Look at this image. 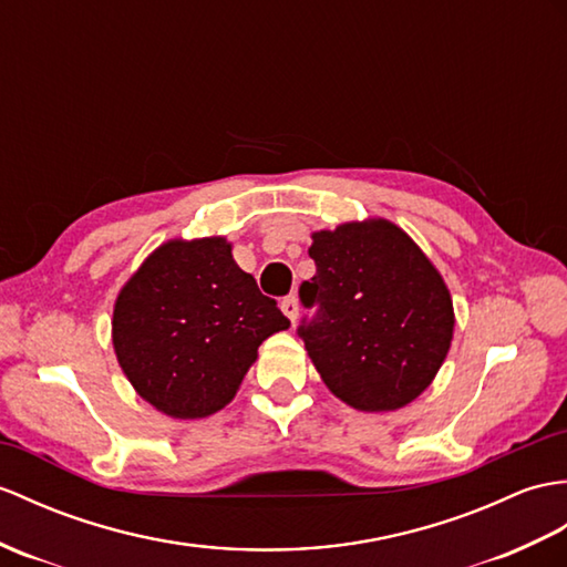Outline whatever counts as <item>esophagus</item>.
Masks as SVG:
<instances>
[{
	"mask_svg": "<svg viewBox=\"0 0 567 567\" xmlns=\"http://www.w3.org/2000/svg\"><path fill=\"white\" fill-rule=\"evenodd\" d=\"M280 309H282V313L287 316L289 321L297 323V319H299V301H297V297H285Z\"/></svg>",
	"mask_w": 567,
	"mask_h": 567,
	"instance_id": "34e87169",
	"label": "esophagus"
}]
</instances>
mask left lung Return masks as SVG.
<instances>
[{
  "label": "left lung",
  "instance_id": "left-lung-1",
  "mask_svg": "<svg viewBox=\"0 0 567 567\" xmlns=\"http://www.w3.org/2000/svg\"><path fill=\"white\" fill-rule=\"evenodd\" d=\"M309 256L316 275L299 297L319 313L299 336L328 391L362 413L413 403L454 338V305L440 270L381 217L313 231Z\"/></svg>",
  "mask_w": 567,
  "mask_h": 567
}]
</instances>
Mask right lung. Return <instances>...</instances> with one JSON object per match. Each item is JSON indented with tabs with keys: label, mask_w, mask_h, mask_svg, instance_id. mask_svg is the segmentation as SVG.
Returning <instances> with one entry per match:
<instances>
[{
	"label": "right lung",
	"mask_w": 567,
	"mask_h": 567,
	"mask_svg": "<svg viewBox=\"0 0 567 567\" xmlns=\"http://www.w3.org/2000/svg\"><path fill=\"white\" fill-rule=\"evenodd\" d=\"M113 350L140 396L176 420L227 405L266 338L287 331L224 236L171 239L144 258L113 307Z\"/></svg>",
	"instance_id": "obj_1"
}]
</instances>
